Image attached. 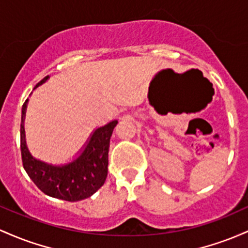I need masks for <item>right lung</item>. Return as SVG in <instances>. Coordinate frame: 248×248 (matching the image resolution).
<instances>
[{"mask_svg":"<svg viewBox=\"0 0 248 248\" xmlns=\"http://www.w3.org/2000/svg\"><path fill=\"white\" fill-rule=\"evenodd\" d=\"M48 79L44 77L35 88ZM28 99L22 107L21 155L28 176L43 193L66 202H78L89 198L101 188L108 176V154L110 138L118 122L113 121L99 127L91 136L87 147L76 160L57 168L35 159L28 152L24 140L23 118Z\"/></svg>","mask_w":248,"mask_h":248,"instance_id":"obj_1","label":"right lung"}]
</instances>
